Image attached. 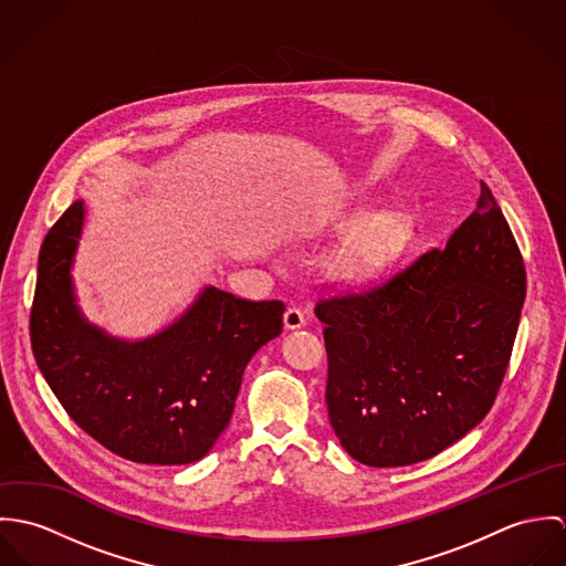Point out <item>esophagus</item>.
Listing matches in <instances>:
<instances>
[{"label":"esophagus","mask_w":566,"mask_h":566,"mask_svg":"<svg viewBox=\"0 0 566 566\" xmlns=\"http://www.w3.org/2000/svg\"><path fill=\"white\" fill-rule=\"evenodd\" d=\"M283 323H285V328L294 331V328H303L307 324V318H305V314L298 307H290L285 312V316H283Z\"/></svg>","instance_id":"obj_1"}]
</instances>
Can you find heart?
Masks as SVG:
<instances>
[{
	"label": "heart",
	"instance_id": "b5f03b06",
	"mask_svg": "<svg viewBox=\"0 0 566 566\" xmlns=\"http://www.w3.org/2000/svg\"><path fill=\"white\" fill-rule=\"evenodd\" d=\"M353 238L337 248L328 259L335 279L359 283L386 272L413 240L411 218L401 211L381 213L364 207L353 211L339 224Z\"/></svg>",
	"mask_w": 566,
	"mask_h": 566
}]
</instances>
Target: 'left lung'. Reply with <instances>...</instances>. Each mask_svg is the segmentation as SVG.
Masks as SVG:
<instances>
[{
  "mask_svg": "<svg viewBox=\"0 0 566 566\" xmlns=\"http://www.w3.org/2000/svg\"><path fill=\"white\" fill-rule=\"evenodd\" d=\"M527 279L482 182L447 245L364 292L316 303L328 420L350 458L390 469L429 460L484 420L505 377Z\"/></svg>",
  "mask_w": 566,
  "mask_h": 566,
  "instance_id": "left-lung-1",
  "label": "left lung"
}]
</instances>
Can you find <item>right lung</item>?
<instances>
[{
	"label": "right lung",
	"instance_id": "1",
	"mask_svg": "<svg viewBox=\"0 0 566 566\" xmlns=\"http://www.w3.org/2000/svg\"><path fill=\"white\" fill-rule=\"evenodd\" d=\"M84 205L48 233L30 314L32 353L72 420L119 458L189 464L227 429L252 355L281 335V301H243L213 285L159 333L128 342L82 316L72 265Z\"/></svg>",
	"mask_w": 566,
	"mask_h": 566
}]
</instances>
